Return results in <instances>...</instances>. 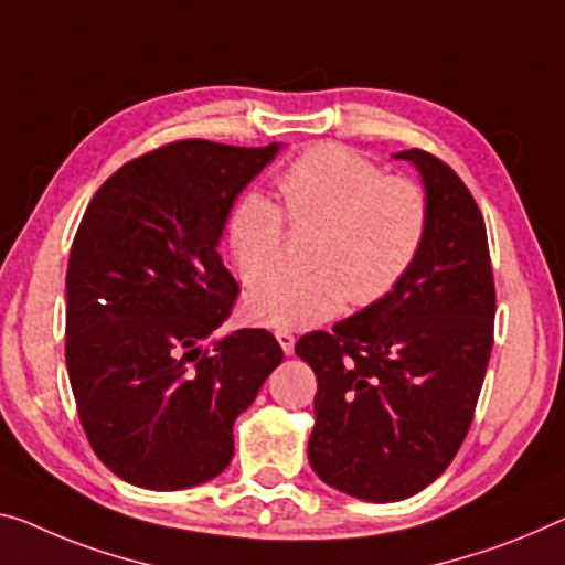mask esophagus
I'll return each instance as SVG.
<instances>
[{
  "mask_svg": "<svg viewBox=\"0 0 565 565\" xmlns=\"http://www.w3.org/2000/svg\"><path fill=\"white\" fill-rule=\"evenodd\" d=\"M275 335H277V341H280L282 351L288 353V355H292V351H295V335L290 331H277Z\"/></svg>",
  "mask_w": 565,
  "mask_h": 565,
  "instance_id": "34e87169",
  "label": "esophagus"
}]
</instances>
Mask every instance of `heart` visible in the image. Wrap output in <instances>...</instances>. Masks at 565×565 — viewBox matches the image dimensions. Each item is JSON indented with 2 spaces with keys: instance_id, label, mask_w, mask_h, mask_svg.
<instances>
[{
  "instance_id": "1",
  "label": "heart",
  "mask_w": 565,
  "mask_h": 565,
  "mask_svg": "<svg viewBox=\"0 0 565 565\" xmlns=\"http://www.w3.org/2000/svg\"><path fill=\"white\" fill-rule=\"evenodd\" d=\"M292 227H318L308 273H277L247 295V316L275 331H302L335 318L349 300L373 306L398 288L429 232L427 192L343 146L323 143L298 156L277 179ZM259 192H245L227 216V247L242 280L275 270L285 222Z\"/></svg>"
}]
</instances>
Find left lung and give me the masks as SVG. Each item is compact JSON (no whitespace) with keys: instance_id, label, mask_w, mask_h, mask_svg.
I'll return each instance as SVG.
<instances>
[{"instance_id":"8db88e82","label":"left lung","mask_w":565,"mask_h":565,"mask_svg":"<svg viewBox=\"0 0 565 565\" xmlns=\"http://www.w3.org/2000/svg\"><path fill=\"white\" fill-rule=\"evenodd\" d=\"M419 171L429 232L394 292L302 335L316 371L312 472L366 502L406 500L452 462L480 396L494 328V282L482 214L437 156L394 153Z\"/></svg>"}]
</instances>
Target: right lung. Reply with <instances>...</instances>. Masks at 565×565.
I'll return each instance as SVG.
<instances>
[{"label": "right lung", "mask_w": 565, "mask_h": 565, "mask_svg": "<svg viewBox=\"0 0 565 565\" xmlns=\"http://www.w3.org/2000/svg\"><path fill=\"white\" fill-rule=\"evenodd\" d=\"M282 143L177 141L90 199L67 263L65 363L93 452L120 480L186 490L232 462V427L282 349L265 328L206 338L237 282L220 257L234 199Z\"/></svg>", "instance_id": "add662e5"}]
</instances>
